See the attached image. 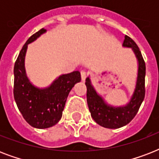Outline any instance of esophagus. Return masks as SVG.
Instances as JSON below:
<instances>
[{
  "label": "esophagus",
  "instance_id": "esophagus-1",
  "mask_svg": "<svg viewBox=\"0 0 159 159\" xmlns=\"http://www.w3.org/2000/svg\"><path fill=\"white\" fill-rule=\"evenodd\" d=\"M81 77H82V82H84L85 80H86V77H87V72L86 71H82L81 72Z\"/></svg>",
  "mask_w": 159,
  "mask_h": 159
}]
</instances>
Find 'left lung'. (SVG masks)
Returning <instances> with one entry per match:
<instances>
[{"label": "left lung", "mask_w": 159, "mask_h": 159, "mask_svg": "<svg viewBox=\"0 0 159 159\" xmlns=\"http://www.w3.org/2000/svg\"><path fill=\"white\" fill-rule=\"evenodd\" d=\"M123 47L131 48L139 62L138 77L135 89L130 101L125 106L115 107L108 105L93 87L91 79L87 77L85 84L87 86V101L92 119L102 127L118 129L126 125L136 116L145 96V62L135 42L129 36H125Z\"/></svg>", "instance_id": "obj_1"}]
</instances>
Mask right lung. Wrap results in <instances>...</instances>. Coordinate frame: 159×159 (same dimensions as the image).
Segmentation results:
<instances>
[{"mask_svg": "<svg viewBox=\"0 0 159 159\" xmlns=\"http://www.w3.org/2000/svg\"><path fill=\"white\" fill-rule=\"evenodd\" d=\"M45 32L41 29L29 38L14 67L15 101L26 122L37 129L49 128L60 120L70 91L81 81V73L75 71L59 76L46 88H39L30 82L25 68L27 47Z\"/></svg>", "mask_w": 159, "mask_h": 159, "instance_id": "1", "label": "right lung"}]
</instances>
